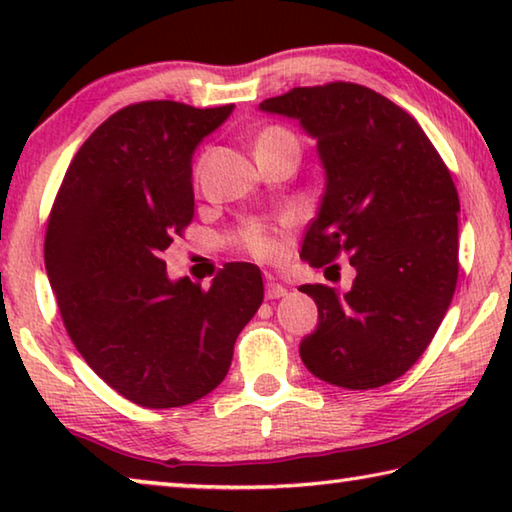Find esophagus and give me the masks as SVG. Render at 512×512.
<instances>
[{
  "label": "esophagus",
  "instance_id": "esophagus-1",
  "mask_svg": "<svg viewBox=\"0 0 512 512\" xmlns=\"http://www.w3.org/2000/svg\"><path fill=\"white\" fill-rule=\"evenodd\" d=\"M289 293V289L280 282H266V300H277L284 298Z\"/></svg>",
  "mask_w": 512,
  "mask_h": 512
}]
</instances>
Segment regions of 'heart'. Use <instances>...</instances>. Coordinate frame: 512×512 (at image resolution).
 <instances>
[{
    "label": "heart",
    "mask_w": 512,
    "mask_h": 512,
    "mask_svg": "<svg viewBox=\"0 0 512 512\" xmlns=\"http://www.w3.org/2000/svg\"><path fill=\"white\" fill-rule=\"evenodd\" d=\"M282 140H293V137L287 131H282V128H268V131L259 137L257 146L282 142ZM237 244L259 259H268L277 253V241L273 239L271 232L259 223L244 225L237 235Z\"/></svg>",
    "instance_id": "1"
}]
</instances>
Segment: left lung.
Instances as JSON below:
<instances>
[{"label": "left lung", "mask_w": 512, "mask_h": 512, "mask_svg": "<svg viewBox=\"0 0 512 512\" xmlns=\"http://www.w3.org/2000/svg\"><path fill=\"white\" fill-rule=\"evenodd\" d=\"M259 110L298 121L325 173L300 257L323 268L350 255L354 268L343 293L300 287L318 307L300 359L327 384L384 386L422 357L452 302L461 212L454 180L418 121L363 85L293 88Z\"/></svg>", "instance_id": "8db88e82"}]
</instances>
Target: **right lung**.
Instances as JSON below:
<instances>
[{"mask_svg": "<svg viewBox=\"0 0 512 512\" xmlns=\"http://www.w3.org/2000/svg\"><path fill=\"white\" fill-rule=\"evenodd\" d=\"M232 110L144 101L115 112L74 155L49 216L45 266L69 339L146 409L212 393L264 300L255 264H228L201 289L160 259L194 216L198 144Z\"/></svg>", "mask_w": 512, "mask_h": 512, "instance_id": "add662e5", "label": "right lung"}]
</instances>
